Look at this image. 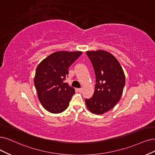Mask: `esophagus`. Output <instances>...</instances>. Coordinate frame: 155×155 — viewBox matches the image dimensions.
Returning <instances> with one entry per match:
<instances>
[{"instance_id": "34e87169", "label": "esophagus", "mask_w": 155, "mask_h": 155, "mask_svg": "<svg viewBox=\"0 0 155 155\" xmlns=\"http://www.w3.org/2000/svg\"><path fill=\"white\" fill-rule=\"evenodd\" d=\"M77 90L78 91V92L82 93L83 91V88H79V89H77Z\"/></svg>"}]
</instances>
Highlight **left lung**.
Listing matches in <instances>:
<instances>
[{"mask_svg":"<svg viewBox=\"0 0 155 155\" xmlns=\"http://www.w3.org/2000/svg\"><path fill=\"white\" fill-rule=\"evenodd\" d=\"M86 54L94 68L96 85L93 96L85 99V104L92 113L103 114L121 99L125 85L124 73L118 61L109 52L97 50Z\"/></svg>","mask_w":155,"mask_h":155,"instance_id":"left-lung-1","label":"left lung"}]
</instances>
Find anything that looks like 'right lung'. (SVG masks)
Listing matches in <instances>:
<instances>
[{
    "label": "right lung",
    "mask_w": 155,
    "mask_h": 155,
    "mask_svg": "<svg viewBox=\"0 0 155 155\" xmlns=\"http://www.w3.org/2000/svg\"><path fill=\"white\" fill-rule=\"evenodd\" d=\"M82 51H59L48 55L38 64L34 82L39 101L48 112L58 114L69 106L74 88L64 82L68 69Z\"/></svg>",
    "instance_id": "add662e5"
}]
</instances>
